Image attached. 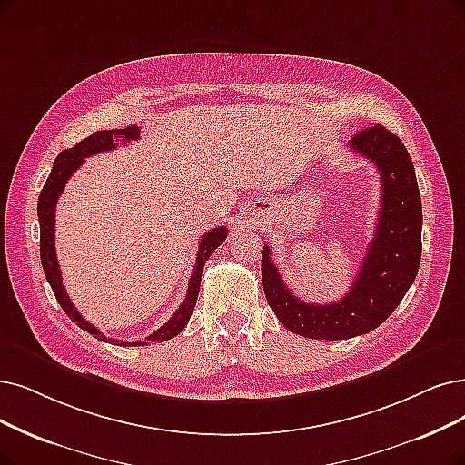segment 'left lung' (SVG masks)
Masks as SVG:
<instances>
[{"label": "left lung", "mask_w": 465, "mask_h": 465, "mask_svg": "<svg viewBox=\"0 0 465 465\" xmlns=\"http://www.w3.org/2000/svg\"><path fill=\"white\" fill-rule=\"evenodd\" d=\"M349 151L372 162L381 179L376 232L349 292L324 305L297 300L278 274L269 246L262 255L271 309L288 330L311 340H349L376 330L416 281L421 259V198L406 146L376 124L352 137Z\"/></svg>", "instance_id": "left-lung-1"}]
</instances>
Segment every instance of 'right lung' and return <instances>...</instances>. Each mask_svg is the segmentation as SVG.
I'll use <instances>...</instances> for the list:
<instances>
[{
  "instance_id": "obj_1",
  "label": "right lung",
  "mask_w": 465,
  "mask_h": 465,
  "mask_svg": "<svg viewBox=\"0 0 465 465\" xmlns=\"http://www.w3.org/2000/svg\"><path fill=\"white\" fill-rule=\"evenodd\" d=\"M139 135H141V132H139L137 125H127L124 129H108V132H95L93 135H89L87 139L80 141L76 146L68 148V151H63L57 158H54L53 170H51V173H49V177L44 184V189L40 193V198H38L42 265H44V272H45L47 282H49L54 297H57L59 305L63 307V311L68 314V317L74 322H76L82 330L89 331L95 340L104 341V343H113V345H125V347L160 343V341L175 338L177 333L183 331V328L187 326V322L191 319V314H193L194 305H196V300H198L200 278H202L203 265H206L208 257L217 250V246L223 244V240L227 238V232H229L227 227H215V229L208 231L206 234L200 238V246H198V253H196V265H194V271L189 278L187 297H184V302L172 314V319L165 322L163 326H160L156 331H153L144 341L125 343V341H120V340H114V338H106L97 326H93L91 322H87L82 317L78 309L74 307V303L70 302V297L64 290L59 262H57V253H54V210H57V200L63 194L72 173L80 168L85 158H89L93 154L104 153V151H114L118 144H127L132 141H137Z\"/></svg>"
}]
</instances>
